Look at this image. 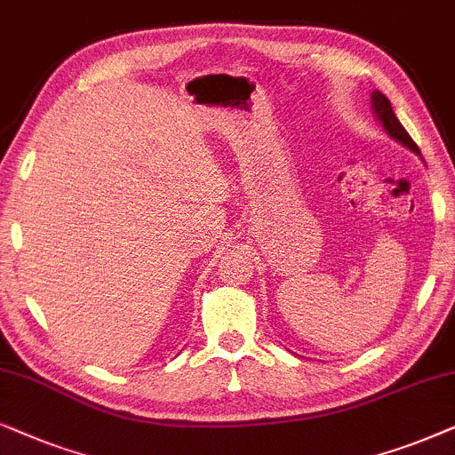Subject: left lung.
<instances>
[{
  "mask_svg": "<svg viewBox=\"0 0 455 455\" xmlns=\"http://www.w3.org/2000/svg\"><path fill=\"white\" fill-rule=\"evenodd\" d=\"M372 114L377 116V120L380 123V126H383L387 135H389L393 141L402 143L403 148H408L410 151H414V154L420 156V149H418V145L411 141V137L408 135V131L403 129L402 123H399L395 112H393L391 108V101L387 100V97L380 93V91H372Z\"/></svg>",
  "mask_w": 455,
  "mask_h": 455,
  "instance_id": "obj_1",
  "label": "left lung"
}]
</instances>
